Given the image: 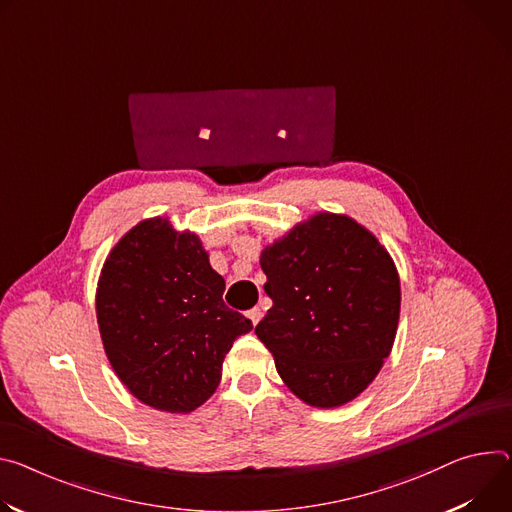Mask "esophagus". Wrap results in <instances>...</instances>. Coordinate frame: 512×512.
I'll return each mask as SVG.
<instances>
[{
  "label": "esophagus",
  "instance_id": "1",
  "mask_svg": "<svg viewBox=\"0 0 512 512\" xmlns=\"http://www.w3.org/2000/svg\"><path fill=\"white\" fill-rule=\"evenodd\" d=\"M247 316H249V320H251V322H253V324H257V322H259V320H261V316H263V312H261V308H257V306H255V308H251V310H249V312H247Z\"/></svg>",
  "mask_w": 512,
  "mask_h": 512
}]
</instances>
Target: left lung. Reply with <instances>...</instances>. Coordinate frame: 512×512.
<instances>
[{"label":"left lung","instance_id":"obj_1","mask_svg":"<svg viewBox=\"0 0 512 512\" xmlns=\"http://www.w3.org/2000/svg\"><path fill=\"white\" fill-rule=\"evenodd\" d=\"M273 300L255 335L284 384L306 404L357 398L390 355L400 277L390 253L345 214L318 212L261 251Z\"/></svg>","mask_w":512,"mask_h":512}]
</instances>
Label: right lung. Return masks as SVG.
<instances>
[{
  "label": "right lung",
  "mask_w": 512,
  "mask_h": 512,
  "mask_svg": "<svg viewBox=\"0 0 512 512\" xmlns=\"http://www.w3.org/2000/svg\"><path fill=\"white\" fill-rule=\"evenodd\" d=\"M198 235L167 218L138 222L110 251L96 314L120 382L143 404L192 412L220 384L222 361L253 324L224 300Z\"/></svg>",
  "instance_id": "right-lung-1"
}]
</instances>
